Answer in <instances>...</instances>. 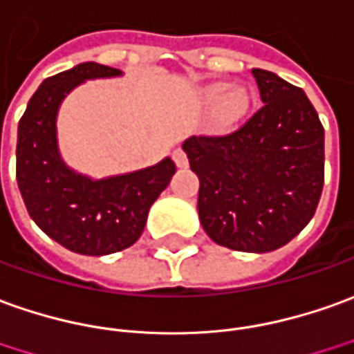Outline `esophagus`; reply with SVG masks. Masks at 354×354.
I'll return each instance as SVG.
<instances>
[{"mask_svg":"<svg viewBox=\"0 0 354 354\" xmlns=\"http://www.w3.org/2000/svg\"><path fill=\"white\" fill-rule=\"evenodd\" d=\"M173 162H175V165L177 167H187L189 165V158H187V153L183 152L181 148H177L175 152H173Z\"/></svg>","mask_w":354,"mask_h":354,"instance_id":"esophagus-1","label":"esophagus"}]
</instances>
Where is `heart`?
Returning <instances> with one entry per match:
<instances>
[{
  "label": "heart",
  "instance_id": "1",
  "mask_svg": "<svg viewBox=\"0 0 354 354\" xmlns=\"http://www.w3.org/2000/svg\"><path fill=\"white\" fill-rule=\"evenodd\" d=\"M225 91V84H218L209 92V98L218 100L221 94ZM224 95V94H223ZM248 107V94L243 88H231L221 100L218 102L216 107V119H218L219 127L233 125L241 117L245 115Z\"/></svg>",
  "mask_w": 354,
  "mask_h": 354
}]
</instances>
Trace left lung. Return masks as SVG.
Masks as SVG:
<instances>
[{"mask_svg":"<svg viewBox=\"0 0 354 354\" xmlns=\"http://www.w3.org/2000/svg\"><path fill=\"white\" fill-rule=\"evenodd\" d=\"M264 106L237 131L191 136L183 150L201 179L208 237L241 252H272L303 231L324 187V127L303 88L252 69Z\"/></svg>","mask_w":354,"mask_h":354,"instance_id":"8db88e82","label":"left lung"}]
</instances>
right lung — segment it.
<instances>
[{
	"mask_svg": "<svg viewBox=\"0 0 354 354\" xmlns=\"http://www.w3.org/2000/svg\"><path fill=\"white\" fill-rule=\"evenodd\" d=\"M121 71L94 61L57 73L40 84L19 121L17 183L30 218L44 233L73 252L104 256L135 245L148 209L169 185L175 163L94 181L61 160L55 117L63 98L88 79L117 77Z\"/></svg>",
	"mask_w": 354,
	"mask_h": 354,
	"instance_id": "right-lung-1",
	"label": "right lung"
}]
</instances>
